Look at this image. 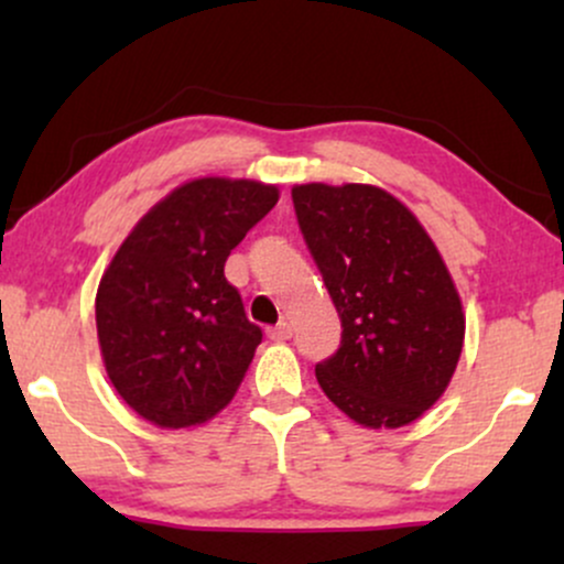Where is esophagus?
<instances>
[{"instance_id":"esophagus-1","label":"esophagus","mask_w":564,"mask_h":564,"mask_svg":"<svg viewBox=\"0 0 564 564\" xmlns=\"http://www.w3.org/2000/svg\"><path fill=\"white\" fill-rule=\"evenodd\" d=\"M291 334H294V328H291V323H286V321H281L278 326L268 328V336L273 341H286V339H291Z\"/></svg>"}]
</instances>
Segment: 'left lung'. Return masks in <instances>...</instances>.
<instances>
[{"label":"left lung","instance_id":"1","mask_svg":"<svg viewBox=\"0 0 564 564\" xmlns=\"http://www.w3.org/2000/svg\"><path fill=\"white\" fill-rule=\"evenodd\" d=\"M296 223L341 321V345L315 366L328 400L358 424L405 426L445 392L464 313L437 246L373 185H296Z\"/></svg>","mask_w":564,"mask_h":564}]
</instances>
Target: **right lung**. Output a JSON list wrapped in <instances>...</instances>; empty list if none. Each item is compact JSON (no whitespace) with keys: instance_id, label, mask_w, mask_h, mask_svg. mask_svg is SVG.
Wrapping results in <instances>:
<instances>
[{"instance_id":"obj_1","label":"right lung","mask_w":564,"mask_h":564,"mask_svg":"<svg viewBox=\"0 0 564 564\" xmlns=\"http://www.w3.org/2000/svg\"><path fill=\"white\" fill-rule=\"evenodd\" d=\"M275 204V185L191 180L119 246L97 289V339L108 379L142 419L180 430L232 400L262 332L225 262Z\"/></svg>"}]
</instances>
